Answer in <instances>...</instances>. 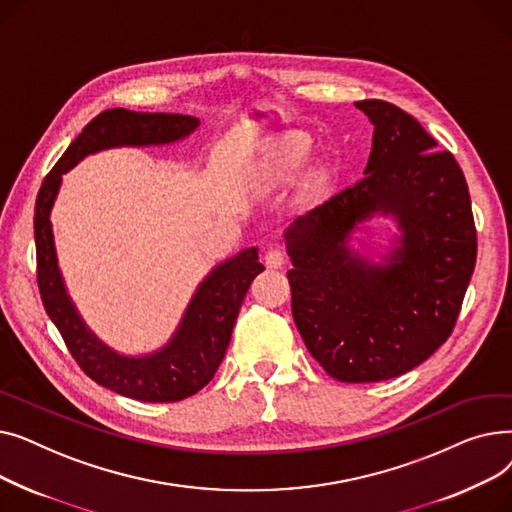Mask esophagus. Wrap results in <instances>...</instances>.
<instances>
[{
	"label": "esophagus",
	"instance_id": "esophagus-1",
	"mask_svg": "<svg viewBox=\"0 0 512 512\" xmlns=\"http://www.w3.org/2000/svg\"><path fill=\"white\" fill-rule=\"evenodd\" d=\"M265 265L270 267V270H280L284 265V253L280 249H270L265 253Z\"/></svg>",
	"mask_w": 512,
	"mask_h": 512
}]
</instances>
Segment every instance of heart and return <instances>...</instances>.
Wrapping results in <instances>:
<instances>
[{"label": "heart", "mask_w": 512, "mask_h": 512, "mask_svg": "<svg viewBox=\"0 0 512 512\" xmlns=\"http://www.w3.org/2000/svg\"><path fill=\"white\" fill-rule=\"evenodd\" d=\"M311 153L313 139L307 132H284L274 147L270 161H265L255 174V184L263 191H270V188L292 182L307 168Z\"/></svg>", "instance_id": "heart-1"}]
</instances>
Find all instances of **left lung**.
<instances>
[{
	"label": "left lung",
	"instance_id": "left-lung-1",
	"mask_svg": "<svg viewBox=\"0 0 512 512\" xmlns=\"http://www.w3.org/2000/svg\"><path fill=\"white\" fill-rule=\"evenodd\" d=\"M373 124L365 178L299 215L286 232L292 317L307 351L338 382L411 371L448 340L475 270L469 186L450 151L400 107L355 103ZM384 214L399 236L382 264L347 242Z\"/></svg>",
	"mask_w": 512,
	"mask_h": 512
}]
</instances>
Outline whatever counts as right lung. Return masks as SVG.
Returning a JSON list of instances; mask_svg holds the SVG:
<instances>
[{
    "instance_id": "obj_1",
    "label": "right lung",
    "mask_w": 512,
    "mask_h": 512,
    "mask_svg": "<svg viewBox=\"0 0 512 512\" xmlns=\"http://www.w3.org/2000/svg\"><path fill=\"white\" fill-rule=\"evenodd\" d=\"M197 126V118L182 114H143L122 107L105 110L83 128L45 176L35 203L37 282L49 319L91 380L143 402H176L209 384L226 355L245 294L255 276L265 270L257 249H245L215 265L197 286L172 338L149 355L128 357L103 344L68 297L53 242L51 209L60 193L62 176L87 155L112 147L176 143L195 132Z\"/></svg>"
}]
</instances>
